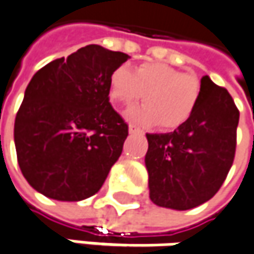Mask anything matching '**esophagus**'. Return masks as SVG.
<instances>
[{
	"mask_svg": "<svg viewBox=\"0 0 254 254\" xmlns=\"http://www.w3.org/2000/svg\"><path fill=\"white\" fill-rule=\"evenodd\" d=\"M138 132H141V129L136 125H129V133H138Z\"/></svg>",
	"mask_w": 254,
	"mask_h": 254,
	"instance_id": "esophagus-1",
	"label": "esophagus"
}]
</instances>
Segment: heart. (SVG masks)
<instances>
[{
    "label": "heart",
    "mask_w": 254,
    "mask_h": 254,
    "mask_svg": "<svg viewBox=\"0 0 254 254\" xmlns=\"http://www.w3.org/2000/svg\"><path fill=\"white\" fill-rule=\"evenodd\" d=\"M115 102L132 106L145 96V105L127 112L129 121L171 130L183 127L201 96V83L164 63H142L133 71L127 64L115 68L109 79Z\"/></svg>",
    "instance_id": "1"
}]
</instances>
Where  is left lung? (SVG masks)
Masks as SVG:
<instances>
[{
    "label": "left lung",
    "mask_w": 254,
    "mask_h": 254,
    "mask_svg": "<svg viewBox=\"0 0 254 254\" xmlns=\"http://www.w3.org/2000/svg\"><path fill=\"white\" fill-rule=\"evenodd\" d=\"M239 115L230 93L202 76L198 105L186 124L146 133L151 201L181 211L213 198L233 165Z\"/></svg>",
    "instance_id": "left-lung-1"
}]
</instances>
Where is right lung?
<instances>
[{"instance_id":"right-lung-1","label":"right lung","mask_w":254,"mask_h":254,"mask_svg":"<svg viewBox=\"0 0 254 254\" xmlns=\"http://www.w3.org/2000/svg\"><path fill=\"white\" fill-rule=\"evenodd\" d=\"M127 59L89 44L33 76L15 116L14 142L20 170L36 191L80 201L102 188L127 136L109 103L111 74Z\"/></svg>"}]
</instances>
